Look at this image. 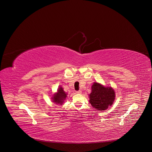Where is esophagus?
<instances>
[{
    "instance_id": "esophagus-1",
    "label": "esophagus",
    "mask_w": 152,
    "mask_h": 152,
    "mask_svg": "<svg viewBox=\"0 0 152 152\" xmlns=\"http://www.w3.org/2000/svg\"><path fill=\"white\" fill-rule=\"evenodd\" d=\"M76 93L77 94H81L82 91H81L80 90H79V91H76Z\"/></svg>"
}]
</instances>
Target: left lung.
<instances>
[{"label": "left lung", "instance_id": "8db88e82", "mask_svg": "<svg viewBox=\"0 0 152 152\" xmlns=\"http://www.w3.org/2000/svg\"><path fill=\"white\" fill-rule=\"evenodd\" d=\"M90 94V103L96 110L104 111L113 104L115 99V91L111 87H104L94 82Z\"/></svg>", "mask_w": 152, "mask_h": 152}]
</instances>
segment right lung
Segmentation results:
<instances>
[{"instance_id": "right-lung-1", "label": "right lung", "mask_w": 152, "mask_h": 152, "mask_svg": "<svg viewBox=\"0 0 152 152\" xmlns=\"http://www.w3.org/2000/svg\"><path fill=\"white\" fill-rule=\"evenodd\" d=\"M67 97V94L65 93L62 89V87H59V88L58 90L57 93L54 94L53 97H52L53 102L57 103V104H61L63 103L64 100Z\"/></svg>"}]
</instances>
